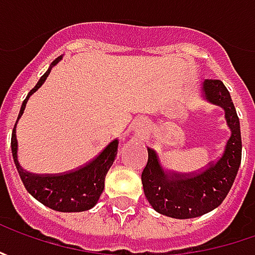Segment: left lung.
Masks as SVG:
<instances>
[{
  "label": "left lung",
  "mask_w": 255,
  "mask_h": 255,
  "mask_svg": "<svg viewBox=\"0 0 255 255\" xmlns=\"http://www.w3.org/2000/svg\"><path fill=\"white\" fill-rule=\"evenodd\" d=\"M206 99L220 105L231 134L224 152L204 170L190 174L167 173L154 150L143 169L144 196L157 213L173 219H193L219 207L229 194L241 163L240 121L227 88L220 79H206L203 84Z\"/></svg>",
  "instance_id": "obj_1"
}]
</instances>
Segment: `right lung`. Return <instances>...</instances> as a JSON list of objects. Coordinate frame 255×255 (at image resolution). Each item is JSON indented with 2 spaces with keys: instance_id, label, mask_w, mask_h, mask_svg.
<instances>
[{
  "instance_id": "obj_1",
  "label": "right lung",
  "mask_w": 255,
  "mask_h": 255,
  "mask_svg": "<svg viewBox=\"0 0 255 255\" xmlns=\"http://www.w3.org/2000/svg\"><path fill=\"white\" fill-rule=\"evenodd\" d=\"M61 58H56L52 66H54ZM51 72V68L45 72L38 84L29 91L26 98L22 102L21 111L18 113V119L22 116L25 105L28 102L29 96L38 91V88L44 84L46 76ZM16 119V122H18ZM15 122L11 136V149H12V157L16 170L19 173V177L24 183L26 191L34 196L38 201H41L46 207L56 211H85L89 210L99 200L103 189H105V177L106 173L111 169L113 160L118 154V140L111 142L102 152L99 153L93 160L86 163L82 167H78L76 170L62 173V174H32L25 171L16 157L18 152V142L15 134Z\"/></svg>"
}]
</instances>
